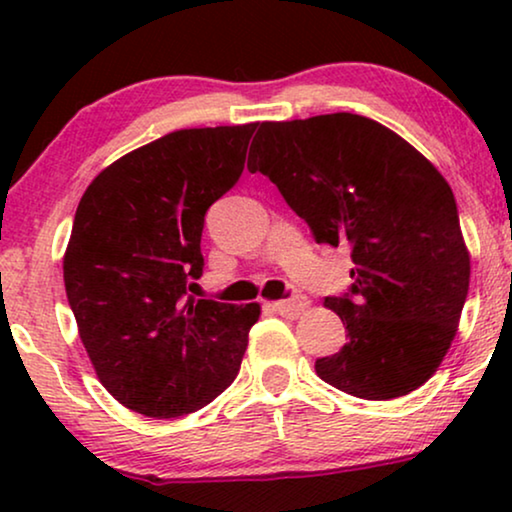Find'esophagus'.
<instances>
[{"mask_svg": "<svg viewBox=\"0 0 512 512\" xmlns=\"http://www.w3.org/2000/svg\"><path fill=\"white\" fill-rule=\"evenodd\" d=\"M272 307H275V312L282 314V317L296 319L307 310V307H310V300H307L305 296H296V298L277 300V303H272Z\"/></svg>", "mask_w": 512, "mask_h": 512, "instance_id": "34e87169", "label": "esophagus"}]
</instances>
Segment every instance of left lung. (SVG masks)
Segmentation results:
<instances>
[{"mask_svg":"<svg viewBox=\"0 0 512 512\" xmlns=\"http://www.w3.org/2000/svg\"><path fill=\"white\" fill-rule=\"evenodd\" d=\"M319 244L352 249L354 284L324 300L347 345L314 363L366 401L410 394L445 359L468 296L471 258L452 188L394 130L359 114L265 121L249 149Z\"/></svg>","mask_w":512,"mask_h":512,"instance_id":"left-lung-1","label":"left lung"}]
</instances>
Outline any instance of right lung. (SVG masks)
<instances>
[{
  "label": "right lung",
  "mask_w": 512,
  "mask_h": 512,
  "mask_svg": "<svg viewBox=\"0 0 512 512\" xmlns=\"http://www.w3.org/2000/svg\"><path fill=\"white\" fill-rule=\"evenodd\" d=\"M258 123L177 130L102 170L76 207L65 289L104 389L181 417L237 377L261 307L188 296L207 209L237 184Z\"/></svg>",
  "instance_id": "add662e5"
}]
</instances>
